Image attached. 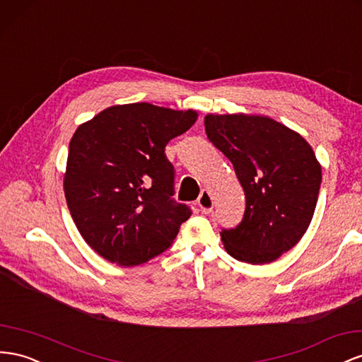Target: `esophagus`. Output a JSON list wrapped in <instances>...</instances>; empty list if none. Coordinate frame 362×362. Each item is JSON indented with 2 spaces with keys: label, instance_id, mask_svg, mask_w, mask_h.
Here are the masks:
<instances>
[{
  "label": "esophagus",
  "instance_id": "1",
  "mask_svg": "<svg viewBox=\"0 0 362 362\" xmlns=\"http://www.w3.org/2000/svg\"><path fill=\"white\" fill-rule=\"evenodd\" d=\"M198 205L202 213H210L213 210V198L209 190H202L199 198H198Z\"/></svg>",
  "mask_w": 362,
  "mask_h": 362
}]
</instances>
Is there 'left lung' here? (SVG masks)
Returning a JSON list of instances; mask_svg holds the SVG:
<instances>
[{
	"label": "left lung",
	"mask_w": 362,
	"mask_h": 362,
	"mask_svg": "<svg viewBox=\"0 0 362 362\" xmlns=\"http://www.w3.org/2000/svg\"><path fill=\"white\" fill-rule=\"evenodd\" d=\"M209 140L231 161L247 205L236 228L221 238L231 257L251 265L297 245L315 211L321 165L300 134L265 115L209 114Z\"/></svg>",
	"instance_id": "left-lung-1"
}]
</instances>
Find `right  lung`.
<instances>
[{
	"label": "right lung",
	"instance_id": "1",
	"mask_svg": "<svg viewBox=\"0 0 362 362\" xmlns=\"http://www.w3.org/2000/svg\"><path fill=\"white\" fill-rule=\"evenodd\" d=\"M193 110L115 105L76 129L64 190L85 242L99 256L135 267L168 250L190 207L172 197L175 169L165 144L197 122Z\"/></svg>",
	"mask_w": 362,
	"mask_h": 362
}]
</instances>
